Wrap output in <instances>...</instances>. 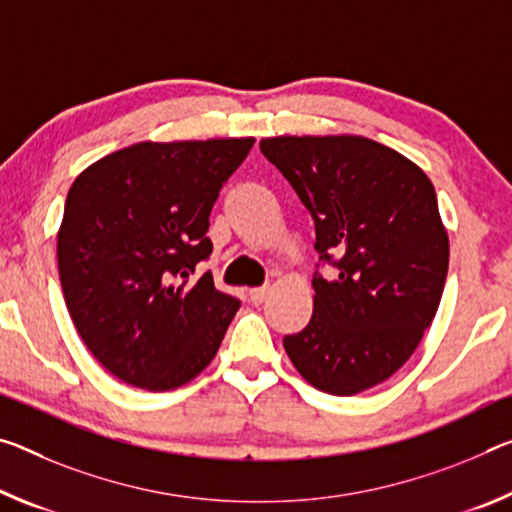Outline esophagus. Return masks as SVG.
I'll list each match as a JSON object with an SVG mask.
<instances>
[{"instance_id": "1", "label": "esophagus", "mask_w": 512, "mask_h": 512, "mask_svg": "<svg viewBox=\"0 0 512 512\" xmlns=\"http://www.w3.org/2000/svg\"><path fill=\"white\" fill-rule=\"evenodd\" d=\"M250 303L253 305H262L264 300H266V296H269V287H255V289H250Z\"/></svg>"}]
</instances>
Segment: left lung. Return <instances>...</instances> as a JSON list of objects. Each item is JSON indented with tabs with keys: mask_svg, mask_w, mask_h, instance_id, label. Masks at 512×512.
<instances>
[{
	"mask_svg": "<svg viewBox=\"0 0 512 512\" xmlns=\"http://www.w3.org/2000/svg\"><path fill=\"white\" fill-rule=\"evenodd\" d=\"M259 150L298 193L319 262L335 269L314 271L312 319L282 342L289 360L335 396L383 383L433 323L449 271L431 180L362 136H278Z\"/></svg>",
	"mask_w": 512,
	"mask_h": 512,
	"instance_id": "left-lung-1",
	"label": "left lung"
}]
</instances>
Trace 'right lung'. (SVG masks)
I'll list each match as a JSON object with an SVG mask.
<instances>
[{"mask_svg": "<svg viewBox=\"0 0 512 512\" xmlns=\"http://www.w3.org/2000/svg\"><path fill=\"white\" fill-rule=\"evenodd\" d=\"M255 139L136 143L72 182L56 243L68 312L95 360L168 392L214 360L241 300L196 278L209 214Z\"/></svg>", "mask_w": 512, "mask_h": 512, "instance_id": "add662e5", "label": "right lung"}]
</instances>
